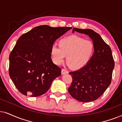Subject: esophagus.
<instances>
[{"label": "esophagus", "instance_id": "esophagus-1", "mask_svg": "<svg viewBox=\"0 0 122 122\" xmlns=\"http://www.w3.org/2000/svg\"><path fill=\"white\" fill-rule=\"evenodd\" d=\"M69 72L67 70H66L65 69H62V70H61V74H67Z\"/></svg>", "mask_w": 122, "mask_h": 122}]
</instances>
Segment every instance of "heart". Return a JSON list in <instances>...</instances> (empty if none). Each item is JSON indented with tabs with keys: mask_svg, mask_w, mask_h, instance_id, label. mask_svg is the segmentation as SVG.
I'll return each mask as SVG.
<instances>
[{
	"mask_svg": "<svg viewBox=\"0 0 122 122\" xmlns=\"http://www.w3.org/2000/svg\"><path fill=\"white\" fill-rule=\"evenodd\" d=\"M58 46L53 45L51 55L53 62L60 65L67 56V62L73 69H80L86 65L95 51L93 42L76 36H70L61 39Z\"/></svg>",
	"mask_w": 122,
	"mask_h": 122,
	"instance_id": "b5f03b06",
	"label": "heart"
}]
</instances>
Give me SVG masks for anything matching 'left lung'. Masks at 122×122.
<instances>
[{
	"mask_svg": "<svg viewBox=\"0 0 122 122\" xmlns=\"http://www.w3.org/2000/svg\"><path fill=\"white\" fill-rule=\"evenodd\" d=\"M75 31L88 35L93 41L95 51L86 65L69 72L72 81L68 91L79 101L92 102L101 97L111 83L114 61L111 48L98 33L90 29L74 28L73 33Z\"/></svg>",
	"mask_w": 122,
	"mask_h": 122,
	"instance_id": "obj_1",
	"label": "left lung"
}]
</instances>
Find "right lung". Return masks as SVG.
<instances>
[{
	"label": "right lung",
	"mask_w": 122,
	"mask_h": 122,
	"mask_svg": "<svg viewBox=\"0 0 122 122\" xmlns=\"http://www.w3.org/2000/svg\"><path fill=\"white\" fill-rule=\"evenodd\" d=\"M72 27L37 26L18 38L9 55V74L22 94H45L61 69L52 61L51 47L56 39Z\"/></svg>",
	"instance_id": "add662e5"
}]
</instances>
